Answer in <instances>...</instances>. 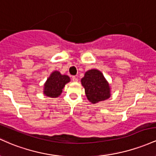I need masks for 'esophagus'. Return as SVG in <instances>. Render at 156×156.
Returning <instances> with one entry per match:
<instances>
[{
  "label": "esophagus",
  "mask_w": 156,
  "mask_h": 156,
  "mask_svg": "<svg viewBox=\"0 0 156 156\" xmlns=\"http://www.w3.org/2000/svg\"><path fill=\"white\" fill-rule=\"evenodd\" d=\"M72 80H73V81L74 82H77L78 81V78H77L76 76H73V78H72Z\"/></svg>",
  "instance_id": "1"
}]
</instances>
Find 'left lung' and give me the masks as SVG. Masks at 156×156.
<instances>
[{
    "instance_id": "left-lung-1",
    "label": "left lung",
    "mask_w": 156,
    "mask_h": 156,
    "mask_svg": "<svg viewBox=\"0 0 156 156\" xmlns=\"http://www.w3.org/2000/svg\"><path fill=\"white\" fill-rule=\"evenodd\" d=\"M87 98L92 104L105 101L110 97V87L101 72L90 69L86 72L81 79Z\"/></svg>"
}]
</instances>
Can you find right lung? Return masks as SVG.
Instances as JSON below:
<instances>
[{
	"instance_id": "right-lung-1",
	"label": "right lung",
	"mask_w": 156,
	"mask_h": 156,
	"mask_svg": "<svg viewBox=\"0 0 156 156\" xmlns=\"http://www.w3.org/2000/svg\"><path fill=\"white\" fill-rule=\"evenodd\" d=\"M70 81L68 75H61L58 71H54L47 78L44 84V94L48 97L57 98L62 92L65 84Z\"/></svg>"
}]
</instances>
